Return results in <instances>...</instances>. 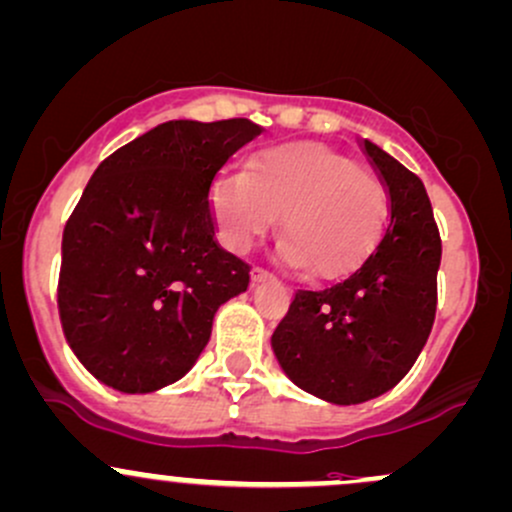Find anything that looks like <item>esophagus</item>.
I'll list each match as a JSON object with an SVG mask.
<instances>
[{"instance_id": "obj_1", "label": "esophagus", "mask_w": 512, "mask_h": 512, "mask_svg": "<svg viewBox=\"0 0 512 512\" xmlns=\"http://www.w3.org/2000/svg\"><path fill=\"white\" fill-rule=\"evenodd\" d=\"M267 279H272V272H267L265 267H255V269H252V282L260 284V282H267Z\"/></svg>"}]
</instances>
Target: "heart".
Masks as SVG:
<instances>
[{"mask_svg": "<svg viewBox=\"0 0 512 512\" xmlns=\"http://www.w3.org/2000/svg\"><path fill=\"white\" fill-rule=\"evenodd\" d=\"M211 206L223 238L238 252L265 238L284 213L282 260L335 279L379 243L386 187L330 145L284 143L252 155L247 170L221 174Z\"/></svg>", "mask_w": 512, "mask_h": 512, "instance_id": "1", "label": "heart"}]
</instances>
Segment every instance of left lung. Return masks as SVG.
Masks as SVG:
<instances>
[{
  "mask_svg": "<svg viewBox=\"0 0 512 512\" xmlns=\"http://www.w3.org/2000/svg\"><path fill=\"white\" fill-rule=\"evenodd\" d=\"M364 155L389 194V221L355 272L299 289L272 335L274 355L303 391L352 406L403 379L430 338L442 243L423 182L379 145Z\"/></svg>",
  "mask_w": 512,
  "mask_h": 512,
  "instance_id": "left-lung-1",
  "label": "left lung"
}]
</instances>
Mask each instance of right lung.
<instances>
[{"label":"right lung","instance_id":"obj_1","mask_svg":"<svg viewBox=\"0 0 512 512\" xmlns=\"http://www.w3.org/2000/svg\"><path fill=\"white\" fill-rule=\"evenodd\" d=\"M262 126L167 121L106 157L63 233L58 308L99 381L150 393L182 379L250 265L216 240L209 189Z\"/></svg>","mask_w":512,"mask_h":512}]
</instances>
